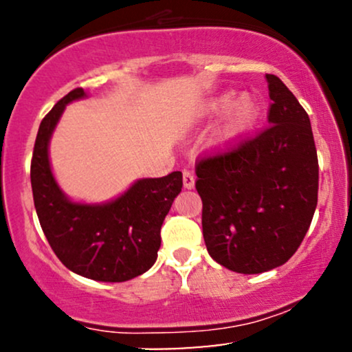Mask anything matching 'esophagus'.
Masks as SVG:
<instances>
[{
	"label": "esophagus",
	"mask_w": 352,
	"mask_h": 352,
	"mask_svg": "<svg viewBox=\"0 0 352 352\" xmlns=\"http://www.w3.org/2000/svg\"><path fill=\"white\" fill-rule=\"evenodd\" d=\"M193 187H195V177H193L192 172L184 170V188L192 190Z\"/></svg>",
	"instance_id": "1"
}]
</instances>
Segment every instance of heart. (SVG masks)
Instances as JSON below:
<instances>
[{"instance_id": "obj_1", "label": "heart", "mask_w": 352, "mask_h": 352, "mask_svg": "<svg viewBox=\"0 0 352 352\" xmlns=\"http://www.w3.org/2000/svg\"><path fill=\"white\" fill-rule=\"evenodd\" d=\"M225 114L227 117L213 139V147L218 152L233 151L248 139L260 117V106L252 96H243L238 99L235 92L227 91L208 100L199 111V119L213 120Z\"/></svg>"}]
</instances>
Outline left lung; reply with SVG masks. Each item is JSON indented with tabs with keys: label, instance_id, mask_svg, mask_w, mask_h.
<instances>
[{
	"label": "left lung",
	"instance_id": "1",
	"mask_svg": "<svg viewBox=\"0 0 352 352\" xmlns=\"http://www.w3.org/2000/svg\"><path fill=\"white\" fill-rule=\"evenodd\" d=\"M265 78L273 100L270 127L197 167L210 256L243 274L285 265L318 205L319 167L309 117L280 78Z\"/></svg>",
	"mask_w": 352,
	"mask_h": 352
}]
</instances>
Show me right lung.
<instances>
[{"label": "right lung", "mask_w": 352, "mask_h": 352, "mask_svg": "<svg viewBox=\"0 0 352 352\" xmlns=\"http://www.w3.org/2000/svg\"><path fill=\"white\" fill-rule=\"evenodd\" d=\"M86 98L82 87L74 89L39 125L31 162L36 213L56 256L72 273L104 283L127 281L155 263L160 228L184 185L182 172L139 179L100 204L67 197L52 173L50 144L67 104Z\"/></svg>", "instance_id": "right-lung-1"}]
</instances>
